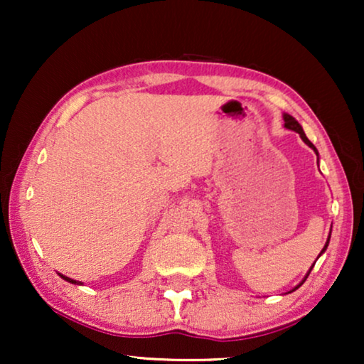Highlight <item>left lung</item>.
I'll list each match as a JSON object with an SVG mask.
<instances>
[{
  "label": "left lung",
  "instance_id": "obj_1",
  "mask_svg": "<svg viewBox=\"0 0 364 364\" xmlns=\"http://www.w3.org/2000/svg\"><path fill=\"white\" fill-rule=\"evenodd\" d=\"M283 121H285V127H287V129H290V131H295V132H298V134H300V137L303 139V142H305L308 147H311V149H313V151H315V154H316V156H318V151H316V147H315V146H313V144H311L310 141H308V137L305 136V132H303V127L300 126V124H298V121H296V119H295V117H293V116H290V114H283ZM328 243H330V237H328V240H326V243H325V247H323V250H321V253L326 250ZM321 253H320V255H321ZM320 255H318V257H320ZM311 268H313V265H311ZM311 268H310V270H308V273H306V277H305V278H303V282L300 283V285H298V287H295V288H293V290H291V291H295V290H296V288H300V287L303 285V283H305V280H306V278H308V275H310ZM291 291H288V293H291Z\"/></svg>",
  "mask_w": 364,
  "mask_h": 364
}]
</instances>
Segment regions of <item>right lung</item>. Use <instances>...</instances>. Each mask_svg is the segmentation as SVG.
I'll list each match as a JSON object with an SVG mask.
<instances>
[{
	"mask_svg": "<svg viewBox=\"0 0 364 364\" xmlns=\"http://www.w3.org/2000/svg\"><path fill=\"white\" fill-rule=\"evenodd\" d=\"M59 277L63 278V280H66V282H69V283H79V282H76V280H73V278H69V277H64V275H61V273H59ZM79 285H81V283H79Z\"/></svg>",
	"mask_w": 364,
	"mask_h": 364,
	"instance_id": "add662e5",
	"label": "right lung"
}]
</instances>
